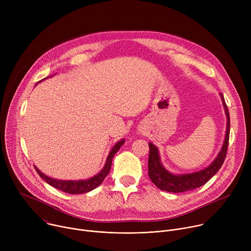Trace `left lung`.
<instances>
[{"label": "left lung", "mask_w": 251, "mask_h": 251, "mask_svg": "<svg viewBox=\"0 0 251 251\" xmlns=\"http://www.w3.org/2000/svg\"><path fill=\"white\" fill-rule=\"evenodd\" d=\"M222 97V101L225 107V111L226 115V133L224 145L213 162L203 170L199 172L191 173V174H182V175H174L167 171L161 163L159 150L153 145L152 143H149L150 154L148 160V173L151 181L157 188L162 191H166L169 193H184L191 190H195L197 188L201 187L205 183H207L210 178L216 175L221 167L223 166L226 152L228 147V140H229V129H230V119L227 106L226 104L224 95L220 93Z\"/></svg>", "instance_id": "8db88e82"}]
</instances>
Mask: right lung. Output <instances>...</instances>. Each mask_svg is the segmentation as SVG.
Returning <instances> with one entry per match:
<instances>
[{"label":"right lung","mask_w":251,"mask_h":251,"mask_svg":"<svg viewBox=\"0 0 251 251\" xmlns=\"http://www.w3.org/2000/svg\"><path fill=\"white\" fill-rule=\"evenodd\" d=\"M44 80V79H43ZM125 140L122 139L121 141L117 142L114 145V147L111 149L108 157L106 159V163L103 167V169L94 176L88 178V180H83V181H62V180H55V178H52L50 176H48L44 173H42L37 167L34 166V169L37 170L38 174L40 176L45 180L49 185L51 187L60 190L64 193L68 194H73V195H77V194H85L88 193L95 188H97L106 177V176L109 174L110 169H111V164H112V159L114 155L119 151L120 147L124 144Z\"/></svg>","instance_id":"1"}]
</instances>
